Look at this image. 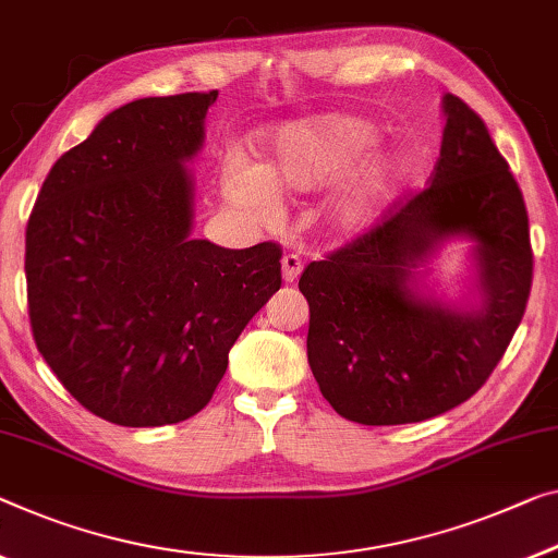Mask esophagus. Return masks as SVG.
I'll return each mask as SVG.
<instances>
[{
  "label": "esophagus",
  "instance_id": "34e87169",
  "mask_svg": "<svg viewBox=\"0 0 558 558\" xmlns=\"http://www.w3.org/2000/svg\"><path fill=\"white\" fill-rule=\"evenodd\" d=\"M303 272V260L293 253H288L286 257H282V280L286 282H295L298 278H301Z\"/></svg>",
  "mask_w": 558,
  "mask_h": 558
}]
</instances>
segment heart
Returning a JSON list of instances; mask_svg holds the SVG:
<instances>
[{"label": "heart", "mask_w": 558, "mask_h": 558, "mask_svg": "<svg viewBox=\"0 0 558 558\" xmlns=\"http://www.w3.org/2000/svg\"><path fill=\"white\" fill-rule=\"evenodd\" d=\"M376 143V124L359 114L326 112L286 122L263 137L260 162L226 165L222 195L240 210L268 218L276 195L320 193L338 179L323 203V220L336 232H363L390 210L409 174L398 155L368 154Z\"/></svg>", "instance_id": "1"}]
</instances>
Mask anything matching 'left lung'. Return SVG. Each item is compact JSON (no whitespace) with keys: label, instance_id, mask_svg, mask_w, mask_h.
Returning a JSON list of instances; mask_svg holds the SVG:
<instances>
[{"label":"left lung","instance_id":"8db88e82","mask_svg":"<svg viewBox=\"0 0 558 558\" xmlns=\"http://www.w3.org/2000/svg\"><path fill=\"white\" fill-rule=\"evenodd\" d=\"M430 185L303 270L307 363L336 413L363 426L418 423L476 393L504 359L534 276L523 195L484 120L444 97ZM451 236L477 243L476 306L414 293V268Z\"/></svg>","mask_w":558,"mask_h":558}]
</instances>
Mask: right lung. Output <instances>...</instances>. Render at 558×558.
Instances as JSON below:
<instances>
[{"label":"right lung","mask_w":558,"mask_h":558,"mask_svg":"<svg viewBox=\"0 0 558 558\" xmlns=\"http://www.w3.org/2000/svg\"><path fill=\"white\" fill-rule=\"evenodd\" d=\"M213 93L143 97L52 165L27 222L32 336L99 418L147 428L203 411L228 353L280 290V245L195 240L193 160Z\"/></svg>","instance_id":"right-lung-1"}]
</instances>
